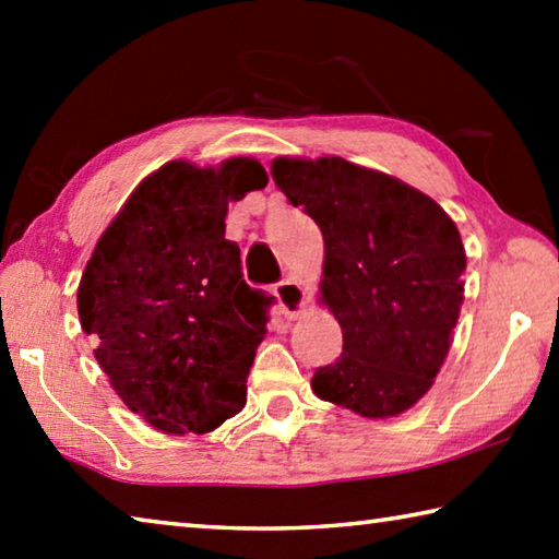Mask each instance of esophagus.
Masks as SVG:
<instances>
[{
  "label": "esophagus",
  "mask_w": 559,
  "mask_h": 559,
  "mask_svg": "<svg viewBox=\"0 0 559 559\" xmlns=\"http://www.w3.org/2000/svg\"><path fill=\"white\" fill-rule=\"evenodd\" d=\"M273 293H276L278 298L281 313L288 320H296L302 313V308H306V290H302V286L296 281H281Z\"/></svg>",
  "instance_id": "1"
}]
</instances>
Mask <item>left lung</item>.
Listing matches in <instances>:
<instances>
[{"label": "left lung", "mask_w": 559, "mask_h": 559, "mask_svg": "<svg viewBox=\"0 0 559 559\" xmlns=\"http://www.w3.org/2000/svg\"><path fill=\"white\" fill-rule=\"evenodd\" d=\"M271 175L323 231L320 300L343 328V355L310 386L367 419L406 412L431 390L459 320L456 224L419 189L343 157H278Z\"/></svg>", "instance_id": "obj_1"}]
</instances>
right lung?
Returning <instances> with one entry per match:
<instances>
[{"label":"right lung","instance_id":"obj_1","mask_svg":"<svg viewBox=\"0 0 559 559\" xmlns=\"http://www.w3.org/2000/svg\"><path fill=\"white\" fill-rule=\"evenodd\" d=\"M266 182L251 157L173 159L135 187L83 271V333L112 390L159 431L206 433L243 409L273 298L243 281L224 219Z\"/></svg>","mask_w":559,"mask_h":559}]
</instances>
